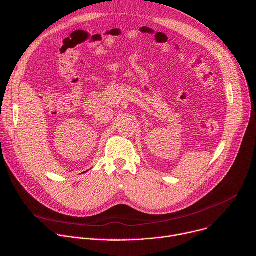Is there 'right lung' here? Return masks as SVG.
<instances>
[{"label":"right lung","instance_id":"1","mask_svg":"<svg viewBox=\"0 0 256 256\" xmlns=\"http://www.w3.org/2000/svg\"><path fill=\"white\" fill-rule=\"evenodd\" d=\"M85 172H86V171H85ZM85 172H84V173H85Z\"/></svg>","mask_w":256,"mask_h":256}]
</instances>
